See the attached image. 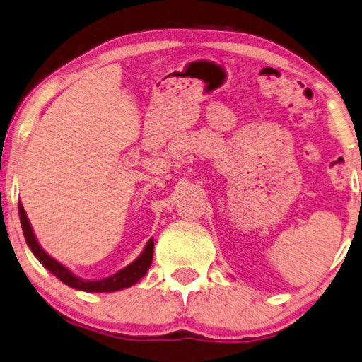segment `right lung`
I'll use <instances>...</instances> for the list:
<instances>
[{
  "instance_id": "obj_1",
  "label": "right lung",
  "mask_w": 362,
  "mask_h": 362,
  "mask_svg": "<svg viewBox=\"0 0 362 362\" xmlns=\"http://www.w3.org/2000/svg\"><path fill=\"white\" fill-rule=\"evenodd\" d=\"M18 211H20V221H21V228H23L25 240L26 243H28L31 252H33V255L38 258L40 263H42L45 269L50 270L58 280H62V282L72 288L83 290V292H115V290L132 287L134 284L139 282L142 276L146 275V272L149 270L151 263H153L154 240L151 238L149 243L146 245L144 252H142L132 263H129L126 269L117 272V274L107 276V279H102V280L80 279V276L74 275L72 272L66 269V267L62 265L60 262H57L55 258H52L42 247H40L37 238H35L33 235V230H31L28 218H26L23 204L21 203L18 204Z\"/></svg>"
}]
</instances>
